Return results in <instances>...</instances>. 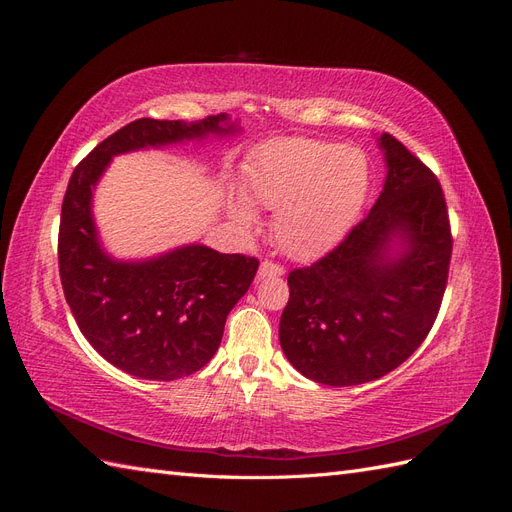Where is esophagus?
<instances>
[{"label": "esophagus", "instance_id": "1", "mask_svg": "<svg viewBox=\"0 0 512 512\" xmlns=\"http://www.w3.org/2000/svg\"><path fill=\"white\" fill-rule=\"evenodd\" d=\"M277 275H284V267L282 265H277V262H273V260L260 262L258 277H277Z\"/></svg>", "mask_w": 512, "mask_h": 512}]
</instances>
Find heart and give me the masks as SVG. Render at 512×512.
<instances>
[{"instance_id": "b5f03b06", "label": "heart", "mask_w": 512, "mask_h": 512, "mask_svg": "<svg viewBox=\"0 0 512 512\" xmlns=\"http://www.w3.org/2000/svg\"><path fill=\"white\" fill-rule=\"evenodd\" d=\"M367 179L361 149L280 138L260 147L247 166L245 196L252 205L275 211L273 237L286 254L309 258L344 235L363 203ZM232 213L250 220L241 205Z\"/></svg>"}]
</instances>
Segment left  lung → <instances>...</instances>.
Instances as JSON below:
<instances>
[{"mask_svg":"<svg viewBox=\"0 0 512 512\" xmlns=\"http://www.w3.org/2000/svg\"><path fill=\"white\" fill-rule=\"evenodd\" d=\"M380 147L389 173L376 205L329 254L288 275L282 350L327 386L378 380L404 363L446 290L453 235L442 185L395 136L384 132Z\"/></svg>","mask_w":512,"mask_h":512,"instance_id":"left-lung-1","label":"left lung"}]
</instances>
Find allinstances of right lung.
I'll use <instances>...</instances> for the list:
<instances>
[{
  "label": "right lung",
  "instance_id": "obj_1",
  "mask_svg": "<svg viewBox=\"0 0 512 512\" xmlns=\"http://www.w3.org/2000/svg\"><path fill=\"white\" fill-rule=\"evenodd\" d=\"M226 115L200 121L136 119L76 164L61 203L59 277L72 316L100 356L136 378L177 380L218 350L230 309L250 288L258 260L185 245L141 262L108 256L91 218V194L113 156L230 134Z\"/></svg>",
  "mask_w": 512,
  "mask_h": 512
}]
</instances>
